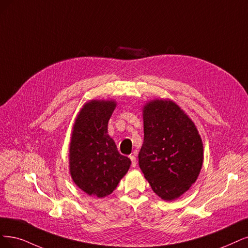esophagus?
I'll list each match as a JSON object with an SVG mask.
<instances>
[{
	"label": "esophagus",
	"mask_w": 248,
	"mask_h": 248,
	"mask_svg": "<svg viewBox=\"0 0 248 248\" xmlns=\"http://www.w3.org/2000/svg\"><path fill=\"white\" fill-rule=\"evenodd\" d=\"M130 159L132 160V167H133V168H136V167H137V162H138V161H137V158H136L135 155H131Z\"/></svg>",
	"instance_id": "34e87169"
}]
</instances>
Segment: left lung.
<instances>
[{
  "mask_svg": "<svg viewBox=\"0 0 248 248\" xmlns=\"http://www.w3.org/2000/svg\"><path fill=\"white\" fill-rule=\"evenodd\" d=\"M143 121L140 169L154 193L163 200L176 199L199 176L203 162L202 140L194 123L170 100L146 103Z\"/></svg>",
  "mask_w": 248,
  "mask_h": 248,
  "instance_id": "8db88e82",
  "label": "left lung"
}]
</instances>
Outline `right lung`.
<instances>
[{
	"instance_id": "right-lung-1",
	"label": "right lung",
	"mask_w": 248,
	"mask_h": 248,
	"mask_svg": "<svg viewBox=\"0 0 248 248\" xmlns=\"http://www.w3.org/2000/svg\"><path fill=\"white\" fill-rule=\"evenodd\" d=\"M115 106L112 100H91L80 109L71 134L70 176L79 189L99 198L112 193L131 166L107 134Z\"/></svg>"
}]
</instances>
